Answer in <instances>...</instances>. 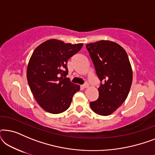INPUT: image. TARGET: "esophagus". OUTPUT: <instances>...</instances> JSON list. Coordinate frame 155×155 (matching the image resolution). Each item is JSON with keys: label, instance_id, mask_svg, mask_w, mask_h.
<instances>
[{"label": "esophagus", "instance_id": "34e87169", "mask_svg": "<svg viewBox=\"0 0 155 155\" xmlns=\"http://www.w3.org/2000/svg\"><path fill=\"white\" fill-rule=\"evenodd\" d=\"M82 88H88L89 87V84L88 83H85L83 85H82Z\"/></svg>", "mask_w": 155, "mask_h": 155}]
</instances>
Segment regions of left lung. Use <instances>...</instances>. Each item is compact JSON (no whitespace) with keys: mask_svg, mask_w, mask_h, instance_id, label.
Wrapping results in <instances>:
<instances>
[{"mask_svg":"<svg viewBox=\"0 0 155 155\" xmlns=\"http://www.w3.org/2000/svg\"><path fill=\"white\" fill-rule=\"evenodd\" d=\"M96 73L104 83L98 89L99 98L90 102L95 113L109 116L128 97L133 82V71L127 53L119 44L109 40L86 45Z\"/></svg>","mask_w":155,"mask_h":155,"instance_id":"left-lung-1","label":"left lung"}]
</instances>
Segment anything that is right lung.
<instances>
[{"instance_id": "right-lung-1", "label": "right lung", "mask_w": 155, "mask_h": 155, "mask_svg": "<svg viewBox=\"0 0 155 155\" xmlns=\"http://www.w3.org/2000/svg\"><path fill=\"white\" fill-rule=\"evenodd\" d=\"M83 44H66L48 39L35 48L27 69V82L33 96L44 111L57 114L66 111L80 87L70 81L68 60Z\"/></svg>"}]
</instances>
